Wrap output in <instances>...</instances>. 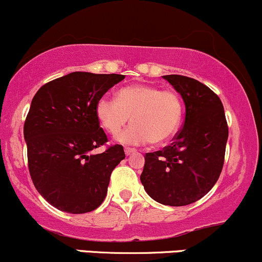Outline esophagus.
I'll list each match as a JSON object with an SVG mask.
<instances>
[{
	"label": "esophagus",
	"instance_id": "1",
	"mask_svg": "<svg viewBox=\"0 0 262 262\" xmlns=\"http://www.w3.org/2000/svg\"><path fill=\"white\" fill-rule=\"evenodd\" d=\"M136 152V150H135V148H132V147H125V154H126V156H130L131 154H135Z\"/></svg>",
	"mask_w": 262,
	"mask_h": 262
}]
</instances>
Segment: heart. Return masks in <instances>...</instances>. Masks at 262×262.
<instances>
[{
    "label": "heart",
    "mask_w": 262,
    "mask_h": 262,
    "mask_svg": "<svg viewBox=\"0 0 262 262\" xmlns=\"http://www.w3.org/2000/svg\"><path fill=\"white\" fill-rule=\"evenodd\" d=\"M96 116L103 130L112 136L122 130L131 116L132 125L117 137L122 143L143 145L150 141L161 145L179 130L182 101L173 90L139 83L121 89L117 97L101 96Z\"/></svg>",
    "instance_id": "heart-1"
}]
</instances>
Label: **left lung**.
I'll return each instance as SVG.
<instances>
[{"label":"left lung","mask_w":262,"mask_h":262,"mask_svg":"<svg viewBox=\"0 0 262 262\" xmlns=\"http://www.w3.org/2000/svg\"><path fill=\"white\" fill-rule=\"evenodd\" d=\"M185 102V121L173 141L145 155L141 180L155 201L185 206L204 198L220 176L229 127L220 97L195 78L164 76Z\"/></svg>","instance_id":"1"}]
</instances>
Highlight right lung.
<instances>
[{"mask_svg": "<svg viewBox=\"0 0 262 262\" xmlns=\"http://www.w3.org/2000/svg\"><path fill=\"white\" fill-rule=\"evenodd\" d=\"M123 75L71 72L45 83L32 98L24 126L29 171L41 196L56 209L85 213L107 193L110 176L125 159L121 145L107 142L96 116L98 98Z\"/></svg>", "mask_w": 262, "mask_h": 262, "instance_id": "right-lung-1", "label": "right lung"}]
</instances>
